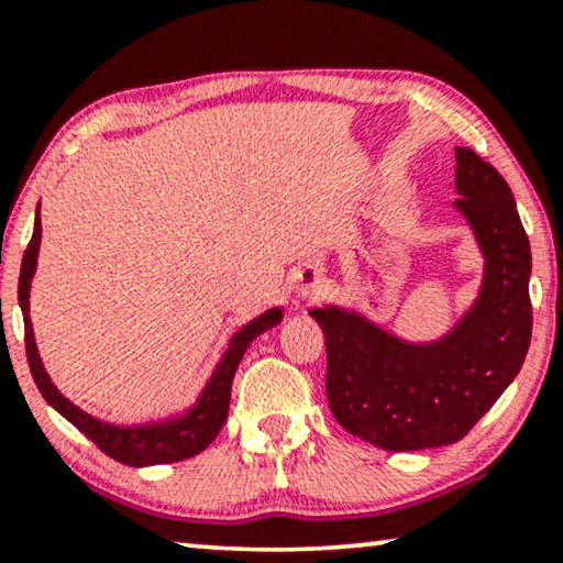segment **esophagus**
Here are the masks:
<instances>
[{
	"label": "esophagus",
	"instance_id": "obj_1",
	"mask_svg": "<svg viewBox=\"0 0 563 563\" xmlns=\"http://www.w3.org/2000/svg\"><path fill=\"white\" fill-rule=\"evenodd\" d=\"M320 287H322V279L314 268H302V272L295 276V291L299 297L320 295Z\"/></svg>",
	"mask_w": 563,
	"mask_h": 563
}]
</instances>
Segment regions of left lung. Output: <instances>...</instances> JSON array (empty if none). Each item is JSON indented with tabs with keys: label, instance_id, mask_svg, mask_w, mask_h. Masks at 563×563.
<instances>
[{
	"label": "left lung",
	"instance_id": "8db88e82",
	"mask_svg": "<svg viewBox=\"0 0 563 563\" xmlns=\"http://www.w3.org/2000/svg\"><path fill=\"white\" fill-rule=\"evenodd\" d=\"M456 207L487 258L482 295L456 330L410 345L335 307L310 312L325 333L330 410L387 451L461 441L520 372L533 333L530 243L512 191L472 148H456Z\"/></svg>",
	"mask_w": 563,
	"mask_h": 563
}]
</instances>
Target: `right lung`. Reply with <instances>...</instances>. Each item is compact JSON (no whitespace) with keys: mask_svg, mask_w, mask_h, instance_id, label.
<instances>
[{"mask_svg":"<svg viewBox=\"0 0 563 563\" xmlns=\"http://www.w3.org/2000/svg\"><path fill=\"white\" fill-rule=\"evenodd\" d=\"M37 249H41V214L35 218V230L33 238H30L25 256H22V268H20V287H18V299L22 307V318H25V353L30 372H33V379L41 389L53 410H58L64 418L81 430L84 435L89 438L91 443L97 445L99 451L107 453V456L120 461L125 466H153V464H174V461H184L202 453L207 445H210L218 433L225 426L228 420V407H230V387H233L235 368L241 364L245 349L249 343L264 330L274 328L276 322L282 320V310L274 307L249 322L241 333H235L233 341H230V349L225 358L220 361L218 372L212 374L210 384L199 397L195 410H189L179 420L168 422H156V426H141V428H118L110 426V422H102L91 418L79 407L68 402V399L60 395V391L53 387V382L45 374L41 364V356H37L35 338H33V325H30L27 318V297H30V279L35 274L37 264Z\"/></svg>","mask_w":563,"mask_h":563,"instance_id":"add662e5","label":"right lung"}]
</instances>
